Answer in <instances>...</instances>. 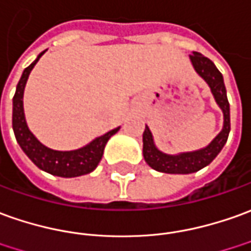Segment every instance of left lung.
I'll use <instances>...</instances> for the list:
<instances>
[{"mask_svg":"<svg viewBox=\"0 0 251 251\" xmlns=\"http://www.w3.org/2000/svg\"><path fill=\"white\" fill-rule=\"evenodd\" d=\"M191 63L194 65L195 71L205 79L209 87L215 96L216 102L224 113V127L221 132L216 136L209 145L208 148L193 151V153H184L179 155H168L157 150L153 142V136L150 129L146 126L143 131V157L149 165L158 172L164 174H193L200 171L203 167L209 165L216 158V155L221 151L224 145L227 142L228 134H229V103L227 100V91L223 80V75L220 71L216 68V65L208 57L202 56L200 53L190 54Z\"/></svg>","mask_w":251,"mask_h":251,"instance_id":"obj_1","label":"left lung"}]
</instances>
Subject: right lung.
<instances>
[{
    "label": "right lung",
    "mask_w": 251,
    "mask_h": 251,
    "mask_svg": "<svg viewBox=\"0 0 251 251\" xmlns=\"http://www.w3.org/2000/svg\"><path fill=\"white\" fill-rule=\"evenodd\" d=\"M43 53L45 51H42L36 57L35 61L24 70L23 75L17 83L16 93L13 97V113H12L13 132L20 148L23 149L24 153L28 155V158L38 168H41L48 174L61 176V177H76V176L86 175L97 168L98 162L102 158L105 145L109 141V138L115 135L119 131V128L109 131L105 135L94 139L87 146L79 150H74V151H57V150H51L43 146L42 143L31 134V131L27 127L23 110V93L25 83H27L31 70L34 68V65L38 63V60L41 58Z\"/></svg>",
    "instance_id": "right-lung-1"
}]
</instances>
